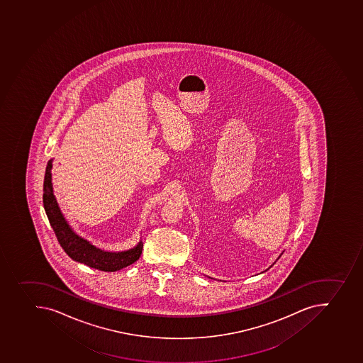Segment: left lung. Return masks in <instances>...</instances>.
Listing matches in <instances>:
<instances>
[{
	"label": "left lung",
	"mask_w": 363,
	"mask_h": 363,
	"mask_svg": "<svg viewBox=\"0 0 363 363\" xmlns=\"http://www.w3.org/2000/svg\"><path fill=\"white\" fill-rule=\"evenodd\" d=\"M274 263H276V262H274Z\"/></svg>",
	"instance_id": "left-lung-1"
}]
</instances>
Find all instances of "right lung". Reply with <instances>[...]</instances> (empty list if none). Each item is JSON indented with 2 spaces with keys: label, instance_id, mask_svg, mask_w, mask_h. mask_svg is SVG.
<instances>
[{
  "label": "right lung",
  "instance_id": "obj_1",
  "mask_svg": "<svg viewBox=\"0 0 363 363\" xmlns=\"http://www.w3.org/2000/svg\"><path fill=\"white\" fill-rule=\"evenodd\" d=\"M51 169L52 160L46 165L44 184H43V205L50 225L56 234L57 240L66 254L74 261L89 265L91 268L98 269L101 272H118L128 265L133 264L140 258L143 243L140 242L135 248L122 252H107L95 248L89 242L79 238L73 232L69 223L62 216L56 198L53 196L52 183H51Z\"/></svg>",
  "mask_w": 363,
  "mask_h": 363
}]
</instances>
